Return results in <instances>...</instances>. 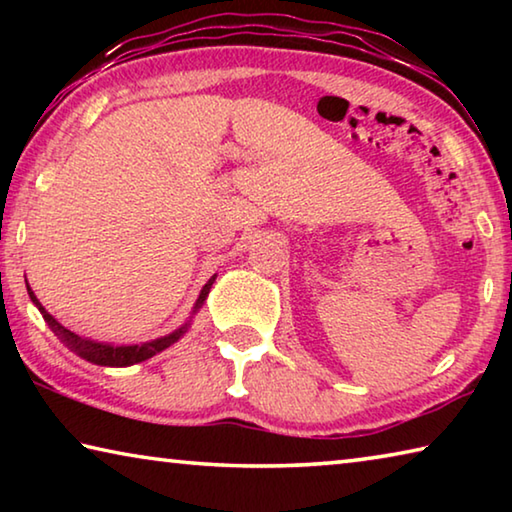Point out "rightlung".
I'll use <instances>...</instances> for the list:
<instances>
[{"label":"right lung","mask_w":512,"mask_h":512,"mask_svg":"<svg viewBox=\"0 0 512 512\" xmlns=\"http://www.w3.org/2000/svg\"><path fill=\"white\" fill-rule=\"evenodd\" d=\"M216 280V275H212L210 280H207L205 287L201 289V296H198L196 305H194V314L198 309L203 307V302L207 298V293H210L212 284ZM27 291H29V298L33 305L40 309L42 318H45V323L49 325L51 332H54L60 341H63L69 350H74L79 357H83L85 361L90 363H97V366H110V368H124V366H133V363H140L151 359L153 354H158L162 350H167L169 345L176 343L180 336L187 332L189 323H185L183 327H178L176 332H171L167 336H160V339L155 341H146V343H137V345H110V343H97V341H90V339H83L72 329H67L58 323V320L49 314V311L40 305V300L36 298V293L31 291V287L27 284Z\"/></svg>","instance_id":"add662e5"}]
</instances>
